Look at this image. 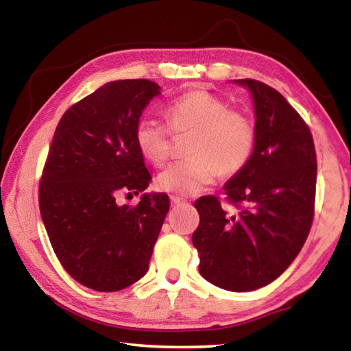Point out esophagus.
<instances>
[{
  "label": "esophagus",
  "mask_w": 351,
  "mask_h": 351,
  "mask_svg": "<svg viewBox=\"0 0 351 351\" xmlns=\"http://www.w3.org/2000/svg\"><path fill=\"white\" fill-rule=\"evenodd\" d=\"M170 199H171V204H173V206H182V204H187V201H186V199L181 198V197H176V195H171Z\"/></svg>",
  "instance_id": "esophagus-1"
}]
</instances>
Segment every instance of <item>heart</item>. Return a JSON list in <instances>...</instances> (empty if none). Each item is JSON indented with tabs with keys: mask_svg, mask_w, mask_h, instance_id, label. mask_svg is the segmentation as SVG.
Returning a JSON list of instances; mask_svg holds the SVG:
<instances>
[{
	"mask_svg": "<svg viewBox=\"0 0 351 351\" xmlns=\"http://www.w3.org/2000/svg\"><path fill=\"white\" fill-rule=\"evenodd\" d=\"M165 114L171 132L192 133L190 158L170 164L156 180L164 192L193 195L218 175L232 176L246 167L252 158L257 133L252 119L239 110H229L223 99L204 90L182 94L171 102ZM156 119H141L134 130L139 152L153 165L167 161L171 133Z\"/></svg>",
	"mask_w": 351,
	"mask_h": 351,
	"instance_id": "1",
	"label": "heart"
}]
</instances>
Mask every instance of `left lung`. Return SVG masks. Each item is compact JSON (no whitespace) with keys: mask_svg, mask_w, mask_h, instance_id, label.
Segmentation results:
<instances>
[{"mask_svg":"<svg viewBox=\"0 0 351 351\" xmlns=\"http://www.w3.org/2000/svg\"><path fill=\"white\" fill-rule=\"evenodd\" d=\"M249 90L255 110V148L245 169L226 182L229 212L217 197L195 201L192 235L199 274L218 288L245 293L274 282L310 234L317 162L310 128L274 88L234 80Z\"/></svg>","mask_w":351,"mask_h":351,"instance_id":"8db88e82","label":"left lung"}]
</instances>
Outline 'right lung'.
Listing matches in <instances>:
<instances>
[{"instance_id":"right-lung-1","label":"right lung","mask_w":351,"mask_h":351,"mask_svg":"<svg viewBox=\"0 0 351 351\" xmlns=\"http://www.w3.org/2000/svg\"><path fill=\"white\" fill-rule=\"evenodd\" d=\"M161 94L147 79L108 82L64 112L56 128L38 189L40 213L68 274L100 293L130 287L148 271L170 201L142 193L152 175L134 141L145 106Z\"/></svg>"}]
</instances>
